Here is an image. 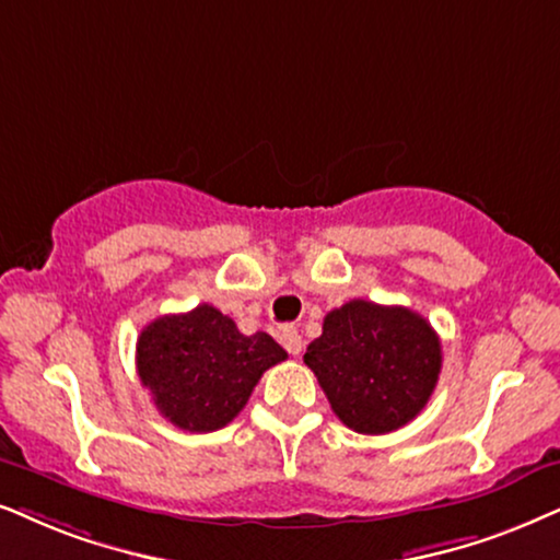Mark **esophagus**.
Segmentation results:
<instances>
[{"mask_svg": "<svg viewBox=\"0 0 560 560\" xmlns=\"http://www.w3.org/2000/svg\"><path fill=\"white\" fill-rule=\"evenodd\" d=\"M281 346H284V349L292 353V357H300V351H302V336L300 332H296L294 328H284L281 330Z\"/></svg>", "mask_w": 560, "mask_h": 560, "instance_id": "1", "label": "esophagus"}]
</instances>
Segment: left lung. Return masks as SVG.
Wrapping results in <instances>:
<instances>
[{
    "label": "left lung",
    "instance_id": "left-lung-1",
    "mask_svg": "<svg viewBox=\"0 0 560 560\" xmlns=\"http://www.w3.org/2000/svg\"><path fill=\"white\" fill-rule=\"evenodd\" d=\"M332 413L359 434H387L421 413L442 372V346L413 310L351 300L330 310L304 353Z\"/></svg>",
    "mask_w": 560,
    "mask_h": 560
}]
</instances>
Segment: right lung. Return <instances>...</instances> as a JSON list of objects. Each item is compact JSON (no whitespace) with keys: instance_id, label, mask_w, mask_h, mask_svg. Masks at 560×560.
Here are the masks:
<instances>
[{"instance_id":"right-lung-1","label":"right lung","mask_w":560,"mask_h":560,"mask_svg":"<svg viewBox=\"0 0 560 560\" xmlns=\"http://www.w3.org/2000/svg\"><path fill=\"white\" fill-rule=\"evenodd\" d=\"M287 351L268 332L237 330L211 304L183 315H162L141 330L137 370L154 406L183 431L207 434L235 419L268 366Z\"/></svg>"}]
</instances>
